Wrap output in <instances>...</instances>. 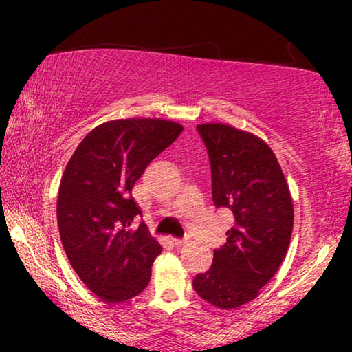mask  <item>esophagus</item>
Masks as SVG:
<instances>
[{
    "label": "esophagus",
    "instance_id": "1",
    "mask_svg": "<svg viewBox=\"0 0 352 352\" xmlns=\"http://www.w3.org/2000/svg\"><path fill=\"white\" fill-rule=\"evenodd\" d=\"M173 243H175V247H182V245L187 243L186 239H173Z\"/></svg>",
    "mask_w": 352,
    "mask_h": 352
}]
</instances>
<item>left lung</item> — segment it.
I'll list each match as a JSON object with an SVG mask.
<instances>
[{"label": "left lung", "instance_id": "obj_1", "mask_svg": "<svg viewBox=\"0 0 352 352\" xmlns=\"http://www.w3.org/2000/svg\"><path fill=\"white\" fill-rule=\"evenodd\" d=\"M208 152L211 194L234 214L228 242L214 250L194 290L219 309L254 300L285 258L293 230V201L276 155L263 139L223 123L197 126Z\"/></svg>", "mask_w": 352, "mask_h": 352}]
</instances>
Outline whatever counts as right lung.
<instances>
[{"instance_id": "1", "label": "right lung", "mask_w": 352, "mask_h": 352, "mask_svg": "<svg viewBox=\"0 0 352 352\" xmlns=\"http://www.w3.org/2000/svg\"><path fill=\"white\" fill-rule=\"evenodd\" d=\"M182 133L158 118L113 120L94 128L67 163L57 197L65 254L86 287L105 302L136 296L151 280L162 245L148 235L131 190L148 163Z\"/></svg>"}]
</instances>
